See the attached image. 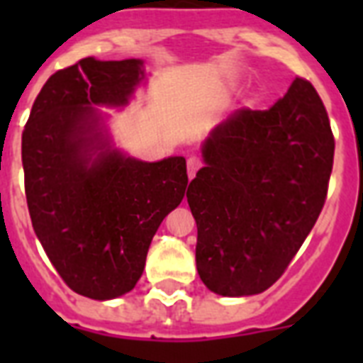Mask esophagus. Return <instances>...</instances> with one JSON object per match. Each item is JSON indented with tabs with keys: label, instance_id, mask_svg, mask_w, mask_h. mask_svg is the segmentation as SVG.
<instances>
[{
	"label": "esophagus",
	"instance_id": "34e87169",
	"mask_svg": "<svg viewBox=\"0 0 363 363\" xmlns=\"http://www.w3.org/2000/svg\"><path fill=\"white\" fill-rule=\"evenodd\" d=\"M199 167H201V160H199L198 156H190V158L186 160V169L190 179H194V175H196V171H198Z\"/></svg>",
	"mask_w": 363,
	"mask_h": 363
}]
</instances>
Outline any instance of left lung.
Returning a JSON list of instances; mask_svg holds the SVG:
<instances>
[{"instance_id": "obj_1", "label": "left lung", "mask_w": 363, "mask_h": 363, "mask_svg": "<svg viewBox=\"0 0 363 363\" xmlns=\"http://www.w3.org/2000/svg\"><path fill=\"white\" fill-rule=\"evenodd\" d=\"M333 150L324 104L299 77L271 109H239L211 131L186 192L211 292L254 296L284 273L324 207Z\"/></svg>"}]
</instances>
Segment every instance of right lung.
I'll list each match as a JSON object with an SVG mask.
<instances>
[{"label":"right lung","mask_w":363,"mask_h":363,"mask_svg":"<svg viewBox=\"0 0 363 363\" xmlns=\"http://www.w3.org/2000/svg\"><path fill=\"white\" fill-rule=\"evenodd\" d=\"M143 81V60H81L45 82L22 133L37 239L65 284L99 301L133 290L154 233L188 186L186 160L125 156L96 109L128 105Z\"/></svg>","instance_id":"obj_1"}]
</instances>
